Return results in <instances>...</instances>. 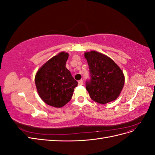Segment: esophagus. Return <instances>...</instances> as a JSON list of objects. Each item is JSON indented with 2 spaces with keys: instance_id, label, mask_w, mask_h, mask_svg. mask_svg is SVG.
I'll return each instance as SVG.
<instances>
[{
  "instance_id": "34e87169",
  "label": "esophagus",
  "mask_w": 155,
  "mask_h": 155,
  "mask_svg": "<svg viewBox=\"0 0 155 155\" xmlns=\"http://www.w3.org/2000/svg\"><path fill=\"white\" fill-rule=\"evenodd\" d=\"M78 83H79V85H83V81L82 80V79H81V80H79L78 81Z\"/></svg>"
}]
</instances>
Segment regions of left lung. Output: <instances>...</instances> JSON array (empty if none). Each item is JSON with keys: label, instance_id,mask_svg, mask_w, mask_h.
Instances as JSON below:
<instances>
[{"label": "left lung", "instance_id": "8db88e82", "mask_svg": "<svg viewBox=\"0 0 155 155\" xmlns=\"http://www.w3.org/2000/svg\"><path fill=\"white\" fill-rule=\"evenodd\" d=\"M85 58L91 76L86 88L91 99L101 104L115 100L124 85L122 70L109 57L96 51L85 52Z\"/></svg>", "mask_w": 155, "mask_h": 155}]
</instances>
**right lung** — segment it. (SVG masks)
Wrapping results in <instances>:
<instances>
[{"mask_svg":"<svg viewBox=\"0 0 155 155\" xmlns=\"http://www.w3.org/2000/svg\"><path fill=\"white\" fill-rule=\"evenodd\" d=\"M68 54L62 51L45 63L36 73L35 83L37 92L45 103L60 108L71 100L78 86L71 73L66 68Z\"/></svg>","mask_w":155,"mask_h":155,"instance_id":"1","label":"right lung"}]
</instances>
